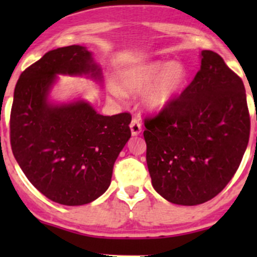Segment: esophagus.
I'll use <instances>...</instances> for the list:
<instances>
[{
	"label": "esophagus",
	"mask_w": 257,
	"mask_h": 257,
	"mask_svg": "<svg viewBox=\"0 0 257 257\" xmlns=\"http://www.w3.org/2000/svg\"><path fill=\"white\" fill-rule=\"evenodd\" d=\"M131 131H132L133 137H137V135H139L141 133V124L137 118H133V120L131 122Z\"/></svg>",
	"instance_id": "esophagus-1"
}]
</instances>
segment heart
<instances>
[{"mask_svg":"<svg viewBox=\"0 0 257 257\" xmlns=\"http://www.w3.org/2000/svg\"><path fill=\"white\" fill-rule=\"evenodd\" d=\"M119 83L129 91H143V104L149 111L159 112L175 101L184 89L187 71L178 61L153 60L134 64L119 72ZM111 93L116 98H124L125 93L118 84L112 83Z\"/></svg>","mask_w":257,"mask_h":257,"instance_id":"b5f03b06","label":"heart"}]
</instances>
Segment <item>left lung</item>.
<instances>
[{
	"instance_id": "1",
	"label": "left lung",
	"mask_w": 257,
	"mask_h": 257,
	"mask_svg": "<svg viewBox=\"0 0 257 257\" xmlns=\"http://www.w3.org/2000/svg\"><path fill=\"white\" fill-rule=\"evenodd\" d=\"M145 126L156 192L179 205L208 202L233 178L249 143L243 81L217 53L202 51L192 83Z\"/></svg>"
}]
</instances>
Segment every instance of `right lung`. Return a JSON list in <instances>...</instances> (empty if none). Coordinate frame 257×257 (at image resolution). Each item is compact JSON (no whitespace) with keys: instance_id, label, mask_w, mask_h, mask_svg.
Segmentation results:
<instances>
[{"instance_id":"obj_1","label":"right lung","mask_w":257,"mask_h":257,"mask_svg":"<svg viewBox=\"0 0 257 257\" xmlns=\"http://www.w3.org/2000/svg\"><path fill=\"white\" fill-rule=\"evenodd\" d=\"M59 76L102 84L101 67L87 47L54 49L20 75L11 112V145L26 178L47 198L83 205L111 184L114 162L131 139L132 116H102L83 98L57 102Z\"/></svg>"}]
</instances>
